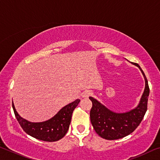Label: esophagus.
I'll use <instances>...</instances> for the list:
<instances>
[{"label": "esophagus", "mask_w": 160, "mask_h": 160, "mask_svg": "<svg viewBox=\"0 0 160 160\" xmlns=\"http://www.w3.org/2000/svg\"><path fill=\"white\" fill-rule=\"evenodd\" d=\"M92 94V92L90 90H85V92H83L82 93V97H85V98H88L90 96H91Z\"/></svg>", "instance_id": "1"}]
</instances>
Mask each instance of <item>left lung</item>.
<instances>
[{"label": "left lung", "instance_id": "1", "mask_svg": "<svg viewBox=\"0 0 160 160\" xmlns=\"http://www.w3.org/2000/svg\"><path fill=\"white\" fill-rule=\"evenodd\" d=\"M141 70L145 80V88L140 104L135 109L123 113L111 112L92 97L90 110V121L94 131L100 137L106 140H117L126 137L133 132L141 123L148 109V101L150 94L148 82L144 72L138 63H132Z\"/></svg>", "mask_w": 160, "mask_h": 160}]
</instances>
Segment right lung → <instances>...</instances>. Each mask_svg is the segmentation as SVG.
<instances>
[{"instance_id":"obj_1","label":"right lung","mask_w":160,"mask_h":160,"mask_svg":"<svg viewBox=\"0 0 160 160\" xmlns=\"http://www.w3.org/2000/svg\"><path fill=\"white\" fill-rule=\"evenodd\" d=\"M80 102V99H76L62 108L52 118L42 123H31L20 117L16 112L13 102L12 104L15 117L27 134L43 141L55 142L66 134L71 121L72 113Z\"/></svg>"}]
</instances>
